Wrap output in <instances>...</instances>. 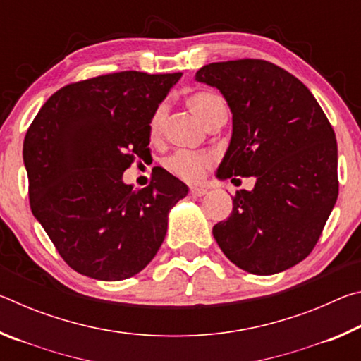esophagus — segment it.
Wrapping results in <instances>:
<instances>
[{"instance_id":"1","label":"esophagus","mask_w":361,"mask_h":361,"mask_svg":"<svg viewBox=\"0 0 361 361\" xmlns=\"http://www.w3.org/2000/svg\"><path fill=\"white\" fill-rule=\"evenodd\" d=\"M189 194H191L192 197H202V195H205V194H207V189H205V188H197V186H194V188L189 189Z\"/></svg>"}]
</instances>
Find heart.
<instances>
[{"label": "heart", "instance_id": "obj_1", "mask_svg": "<svg viewBox=\"0 0 361 361\" xmlns=\"http://www.w3.org/2000/svg\"><path fill=\"white\" fill-rule=\"evenodd\" d=\"M186 105L191 111L197 116L199 121L207 127L213 119H216L219 114L224 113V106L221 100L216 95L205 90L191 94L186 99ZM167 116V106L159 105L152 111L149 118V135L157 137L162 130L164 121ZM212 164V157L204 152H188L178 151L170 156L166 161V167L173 172L176 176L186 181H197L204 175L205 169Z\"/></svg>", "mask_w": 361, "mask_h": 361}]
</instances>
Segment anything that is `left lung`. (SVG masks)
Wrapping results in <instances>:
<instances>
[{
  "instance_id": "obj_1",
  "label": "left lung",
  "mask_w": 361,
  "mask_h": 361,
  "mask_svg": "<svg viewBox=\"0 0 361 361\" xmlns=\"http://www.w3.org/2000/svg\"><path fill=\"white\" fill-rule=\"evenodd\" d=\"M195 81L216 87L232 113V137L216 176H255L232 213L213 226L223 253L256 276L290 269L312 252L339 192L338 145L310 90L271 62L205 65Z\"/></svg>"
}]
</instances>
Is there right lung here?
Masks as SVG:
<instances>
[{"instance_id":"1","label":"right lung","mask_w":361,"mask_h":361,"mask_svg":"<svg viewBox=\"0 0 361 361\" xmlns=\"http://www.w3.org/2000/svg\"><path fill=\"white\" fill-rule=\"evenodd\" d=\"M181 73L121 71L73 82L49 99L23 140L28 197L63 261L116 282L149 264L185 183L161 169L133 189L122 173L149 152V118Z\"/></svg>"}]
</instances>
